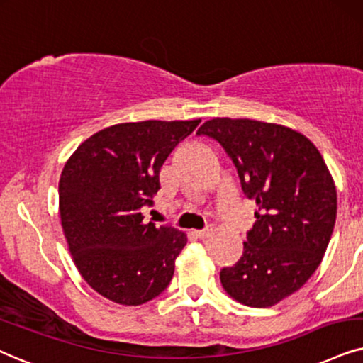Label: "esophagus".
Here are the masks:
<instances>
[{
  "mask_svg": "<svg viewBox=\"0 0 363 363\" xmlns=\"http://www.w3.org/2000/svg\"><path fill=\"white\" fill-rule=\"evenodd\" d=\"M211 233H213V226H208L204 229H197V231H194V235L199 238V240H204V238H208Z\"/></svg>",
  "mask_w": 363,
  "mask_h": 363,
  "instance_id": "esophagus-1",
  "label": "esophagus"
}]
</instances>
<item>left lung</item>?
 <instances>
[{"label":"left lung","instance_id":"left-lung-1","mask_svg":"<svg viewBox=\"0 0 363 363\" xmlns=\"http://www.w3.org/2000/svg\"><path fill=\"white\" fill-rule=\"evenodd\" d=\"M197 135L219 142L258 204L242 256L219 274L223 288L246 306L277 305L308 281L332 238L337 191L327 164L305 135L277 123L213 118Z\"/></svg>","mask_w":363,"mask_h":363}]
</instances>
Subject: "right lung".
<instances>
[{
	"label": "right lung",
	"mask_w": 363,
	"mask_h": 363,
	"mask_svg": "<svg viewBox=\"0 0 363 363\" xmlns=\"http://www.w3.org/2000/svg\"><path fill=\"white\" fill-rule=\"evenodd\" d=\"M201 121L117 123L89 137L63 167L60 218L75 266L100 295L142 305L171 283L187 238L144 223L169 154Z\"/></svg>",
	"instance_id": "add662e5"
}]
</instances>
